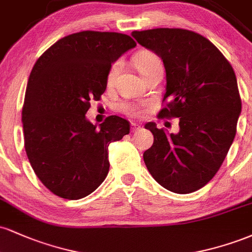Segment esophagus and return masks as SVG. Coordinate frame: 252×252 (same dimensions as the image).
<instances>
[{
    "label": "esophagus",
    "mask_w": 252,
    "mask_h": 252,
    "mask_svg": "<svg viewBox=\"0 0 252 252\" xmlns=\"http://www.w3.org/2000/svg\"><path fill=\"white\" fill-rule=\"evenodd\" d=\"M130 126H131V131H136V130H138V129L141 128L140 124L134 123V122H131V124H130Z\"/></svg>",
    "instance_id": "34e87169"
}]
</instances>
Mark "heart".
<instances>
[{
  "label": "heart",
  "mask_w": 252,
  "mask_h": 252,
  "mask_svg": "<svg viewBox=\"0 0 252 252\" xmlns=\"http://www.w3.org/2000/svg\"><path fill=\"white\" fill-rule=\"evenodd\" d=\"M134 63L137 68V71L140 72L141 76H143L144 73L153 70L155 67H162V63H161L160 58L156 56L155 53L148 51H143L137 53L134 57ZM121 66H122V62H116L114 65L110 68L109 74H108V83L114 82L115 77L117 76L118 71L121 70ZM121 109L123 110L126 114L131 115V116H137L140 114V110H138V106L135 105V104H123L121 106Z\"/></svg>",
  "instance_id": "obj_1"
}]
</instances>
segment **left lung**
<instances>
[{"instance_id": "left-lung-1", "label": "left lung", "mask_w": 252, "mask_h": 252, "mask_svg": "<svg viewBox=\"0 0 252 252\" xmlns=\"http://www.w3.org/2000/svg\"><path fill=\"white\" fill-rule=\"evenodd\" d=\"M131 35L162 59L163 100L169 103L158 116L178 117L180 126L169 134L154 122L144 126L154 135L144 163L166 189L192 193L216 175L235 140L242 111L235 71L210 40L192 31L156 28Z\"/></svg>"}]
</instances>
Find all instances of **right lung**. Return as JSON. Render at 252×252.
I'll return each instance as SVG.
<instances>
[{"mask_svg": "<svg viewBox=\"0 0 252 252\" xmlns=\"http://www.w3.org/2000/svg\"><path fill=\"white\" fill-rule=\"evenodd\" d=\"M135 46L126 34L79 32L58 40L31 72L22 109L26 153L40 181L60 198L96 190L109 173V144L130 132L122 117L109 116L97 128L85 115L105 91L112 63Z\"/></svg>", "mask_w": 252, "mask_h": 252, "instance_id": "1", "label": "right lung"}]
</instances>
